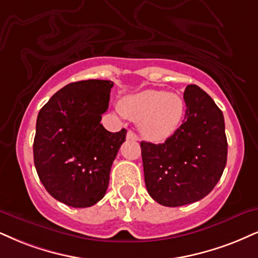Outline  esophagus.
<instances>
[{
    "label": "esophagus",
    "instance_id": "34e87169",
    "mask_svg": "<svg viewBox=\"0 0 258 258\" xmlns=\"http://www.w3.org/2000/svg\"><path fill=\"white\" fill-rule=\"evenodd\" d=\"M126 139H128V140H132V141H138V140H139V136L136 135L134 132H132V130H129V132L126 133Z\"/></svg>",
    "mask_w": 258,
    "mask_h": 258
}]
</instances>
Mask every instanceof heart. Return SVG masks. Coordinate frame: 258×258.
Instances as JSON below:
<instances>
[{
    "mask_svg": "<svg viewBox=\"0 0 258 258\" xmlns=\"http://www.w3.org/2000/svg\"><path fill=\"white\" fill-rule=\"evenodd\" d=\"M119 109L124 116L140 122V130L146 139L160 142L179 128L185 104L179 94L146 90L124 98Z\"/></svg>",
    "mask_w": 258,
    "mask_h": 258,
    "instance_id": "heart-1",
    "label": "heart"
}]
</instances>
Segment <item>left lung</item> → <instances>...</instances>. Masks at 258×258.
<instances>
[{"label":"left lung","instance_id":"obj_1","mask_svg":"<svg viewBox=\"0 0 258 258\" xmlns=\"http://www.w3.org/2000/svg\"><path fill=\"white\" fill-rule=\"evenodd\" d=\"M183 124L164 144L141 142L145 183L160 205L179 207L200 201L214 189L227 161L221 110L199 86L184 91Z\"/></svg>","mask_w":258,"mask_h":258}]
</instances>
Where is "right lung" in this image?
<instances>
[{
	"instance_id": "add662e5",
	"label": "right lung",
	"mask_w": 258,
	"mask_h": 258,
	"mask_svg": "<svg viewBox=\"0 0 258 258\" xmlns=\"http://www.w3.org/2000/svg\"><path fill=\"white\" fill-rule=\"evenodd\" d=\"M113 82L85 80L64 86L41 107L33 142L34 166L57 201L86 208L105 196L112 163L126 130L101 125Z\"/></svg>"
}]
</instances>
